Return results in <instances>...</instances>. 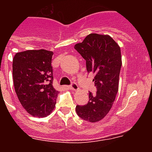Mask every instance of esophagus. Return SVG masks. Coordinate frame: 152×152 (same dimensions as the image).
<instances>
[{"label":"esophagus","instance_id":"esophagus-1","mask_svg":"<svg viewBox=\"0 0 152 152\" xmlns=\"http://www.w3.org/2000/svg\"><path fill=\"white\" fill-rule=\"evenodd\" d=\"M69 88H70V89L72 91H77L79 89V87L76 83H72L71 84V86L69 87Z\"/></svg>","mask_w":152,"mask_h":152}]
</instances>
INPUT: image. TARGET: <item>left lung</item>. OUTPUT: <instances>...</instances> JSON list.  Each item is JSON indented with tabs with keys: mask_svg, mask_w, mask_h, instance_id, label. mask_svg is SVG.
<instances>
[{
	"mask_svg": "<svg viewBox=\"0 0 152 152\" xmlns=\"http://www.w3.org/2000/svg\"><path fill=\"white\" fill-rule=\"evenodd\" d=\"M74 48L86 61L88 72L95 74L96 94L89 92V102L77 105L76 113L90 122L102 120L110 110L118 91L121 67L120 46L110 35L90 34Z\"/></svg>",
	"mask_w": 152,
	"mask_h": 152,
	"instance_id": "1",
	"label": "left lung"
}]
</instances>
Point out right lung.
Wrapping results in <instances>:
<instances>
[{
    "mask_svg": "<svg viewBox=\"0 0 152 152\" xmlns=\"http://www.w3.org/2000/svg\"><path fill=\"white\" fill-rule=\"evenodd\" d=\"M53 54L52 51L33 50L13 57L15 93L25 110L34 117H47L55 107L58 91L53 87Z\"/></svg>",
    "mask_w": 152,
    "mask_h": 152,
    "instance_id": "add662e5",
    "label": "right lung"
}]
</instances>
